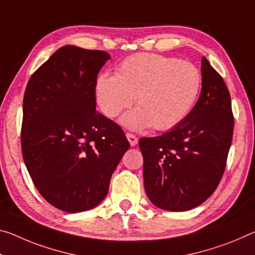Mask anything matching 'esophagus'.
<instances>
[{"instance_id": "1", "label": "esophagus", "mask_w": 255, "mask_h": 255, "mask_svg": "<svg viewBox=\"0 0 255 255\" xmlns=\"http://www.w3.org/2000/svg\"><path fill=\"white\" fill-rule=\"evenodd\" d=\"M126 137H127L129 144H130V146H136L137 143H138V138H137L135 135L126 134Z\"/></svg>"}]
</instances>
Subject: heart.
Segmentation results:
<instances>
[{"mask_svg":"<svg viewBox=\"0 0 255 255\" xmlns=\"http://www.w3.org/2000/svg\"><path fill=\"white\" fill-rule=\"evenodd\" d=\"M201 84V74L193 63L142 53L125 60L116 76H99L95 99L104 116L115 118L136 98L138 108L125 113L121 124L132 130L149 126L168 130L191 113Z\"/></svg>","mask_w":255,"mask_h":255,"instance_id":"heart-1","label":"heart"}]
</instances>
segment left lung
Listing matches in <instances>:
<instances>
[{
    "label": "left lung",
    "mask_w": 255,
    "mask_h": 255,
    "mask_svg": "<svg viewBox=\"0 0 255 255\" xmlns=\"http://www.w3.org/2000/svg\"><path fill=\"white\" fill-rule=\"evenodd\" d=\"M202 90L195 107L170 131L139 139L148 200L167 211H187L207 201L224 175L234 117L228 88L202 58Z\"/></svg>",
    "instance_id": "8db88e82"
}]
</instances>
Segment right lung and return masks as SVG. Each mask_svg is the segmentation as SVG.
Masks as SVG:
<instances>
[{
	"mask_svg": "<svg viewBox=\"0 0 255 255\" xmlns=\"http://www.w3.org/2000/svg\"><path fill=\"white\" fill-rule=\"evenodd\" d=\"M110 55L66 45L40 66L23 96L22 156L48 203L77 213L106 199L129 148L123 129L95 111L96 77Z\"/></svg>",
	"mask_w": 255,
	"mask_h": 255,
	"instance_id": "right-lung-1",
	"label": "right lung"
}]
</instances>
